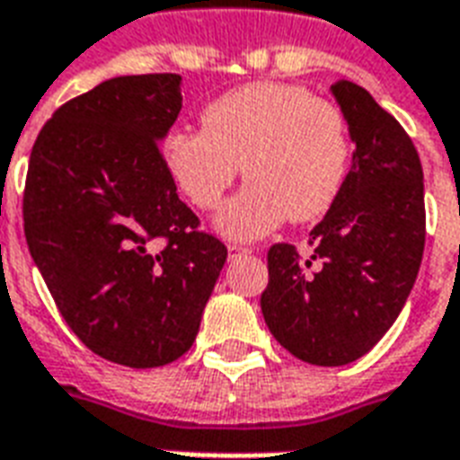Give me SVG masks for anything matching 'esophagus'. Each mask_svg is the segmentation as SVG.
<instances>
[{
  "mask_svg": "<svg viewBox=\"0 0 460 460\" xmlns=\"http://www.w3.org/2000/svg\"><path fill=\"white\" fill-rule=\"evenodd\" d=\"M252 248H248V245H238V243H229V258H241V255H251Z\"/></svg>",
  "mask_w": 460,
  "mask_h": 460,
  "instance_id": "34e87169",
  "label": "esophagus"
}]
</instances>
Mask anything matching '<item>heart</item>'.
Returning a JSON list of instances; mask_svg holds the SVG:
<instances>
[{"instance_id":"b5f03b06","label":"heart","mask_w":460,"mask_h":460,"mask_svg":"<svg viewBox=\"0 0 460 460\" xmlns=\"http://www.w3.org/2000/svg\"><path fill=\"white\" fill-rule=\"evenodd\" d=\"M353 143L339 104L301 85L248 83L202 111V128H181L164 140V164L198 209H215L236 181L248 183L217 217L229 238H258L291 217L327 215L349 173Z\"/></svg>"}]
</instances>
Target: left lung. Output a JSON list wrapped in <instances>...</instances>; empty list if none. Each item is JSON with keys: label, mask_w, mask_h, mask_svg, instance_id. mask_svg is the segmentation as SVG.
Segmentation results:
<instances>
[{"label": "left lung", "mask_w": 460, "mask_h": 460, "mask_svg": "<svg viewBox=\"0 0 460 460\" xmlns=\"http://www.w3.org/2000/svg\"><path fill=\"white\" fill-rule=\"evenodd\" d=\"M356 143L336 202L307 243L267 252L260 307L274 339L305 363L346 365L386 334L415 284L425 251L422 164L403 126L350 81L332 85Z\"/></svg>", "instance_id": "obj_1"}]
</instances>
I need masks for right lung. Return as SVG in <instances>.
I'll list each match as a JSON object with an SVG mask.
<instances>
[{"label": "right lung", "instance_id": "obj_1", "mask_svg": "<svg viewBox=\"0 0 460 460\" xmlns=\"http://www.w3.org/2000/svg\"><path fill=\"white\" fill-rule=\"evenodd\" d=\"M181 100L179 74L100 83L54 111L28 162L32 260L71 332L126 367H159L193 346L226 262L159 147Z\"/></svg>", "mask_w": 460, "mask_h": 460}]
</instances>
